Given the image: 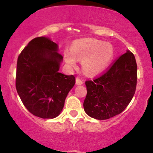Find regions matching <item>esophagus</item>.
<instances>
[{
  "label": "esophagus",
  "instance_id": "esophagus-1",
  "mask_svg": "<svg viewBox=\"0 0 153 153\" xmlns=\"http://www.w3.org/2000/svg\"><path fill=\"white\" fill-rule=\"evenodd\" d=\"M76 85H82L83 84V82L79 78V77H76Z\"/></svg>",
  "mask_w": 153,
  "mask_h": 153
}]
</instances>
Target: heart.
<instances>
[{"label":"heart","instance_id":"obj_1","mask_svg":"<svg viewBox=\"0 0 153 153\" xmlns=\"http://www.w3.org/2000/svg\"><path fill=\"white\" fill-rule=\"evenodd\" d=\"M65 61L70 67L76 59L82 60V67L88 74H97L109 65L114 57V49L108 42L94 39H80L73 43L71 53H65Z\"/></svg>","mask_w":153,"mask_h":153}]
</instances>
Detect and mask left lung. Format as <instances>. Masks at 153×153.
<instances>
[{"label": "left lung", "mask_w": 153, "mask_h": 153, "mask_svg": "<svg viewBox=\"0 0 153 153\" xmlns=\"http://www.w3.org/2000/svg\"><path fill=\"white\" fill-rule=\"evenodd\" d=\"M137 65L132 53L127 50L102 76L86 82L84 111L96 120H108L127 107L135 94Z\"/></svg>", "instance_id": "8db88e82"}]
</instances>
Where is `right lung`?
<instances>
[{"label": "right lung", "mask_w": 153, "mask_h": 153, "mask_svg": "<svg viewBox=\"0 0 153 153\" xmlns=\"http://www.w3.org/2000/svg\"><path fill=\"white\" fill-rule=\"evenodd\" d=\"M50 38H36L18 56L16 89L25 108L36 117L53 119L63 110L76 78L59 71L63 56Z\"/></svg>", "instance_id": "1"}]
</instances>
